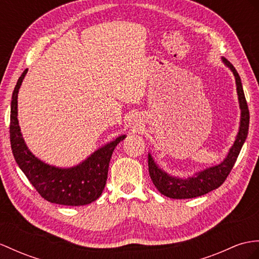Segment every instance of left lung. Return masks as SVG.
Here are the masks:
<instances>
[{
	"mask_svg": "<svg viewBox=\"0 0 259 259\" xmlns=\"http://www.w3.org/2000/svg\"><path fill=\"white\" fill-rule=\"evenodd\" d=\"M222 61L228 66L235 77L236 90L238 96L239 108H241V123H239V130L236 136V140L230 148L228 156L225 159L217 166L206 168L202 171L195 174L193 177L188 179H181L168 175L166 171L161 170L158 165H156L153 157L148 154V170L150 179L161 194L166 195L171 199H191L200 197L214 189H218L228 178L231 170L239 155L243 144L245 143L246 137L248 134L249 126V111L247 102H246L244 90L242 87L241 78L231 62L222 58Z\"/></svg>",
	"mask_w": 259,
	"mask_h": 259,
	"instance_id": "8db88e82",
	"label": "left lung"
}]
</instances>
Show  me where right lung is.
I'll return each instance as SVG.
<instances>
[{"mask_svg":"<svg viewBox=\"0 0 259 259\" xmlns=\"http://www.w3.org/2000/svg\"><path fill=\"white\" fill-rule=\"evenodd\" d=\"M26 73L27 69L18 78L11 102L10 140L17 165L37 192L49 202L72 206L89 204L102 194L113 150L126 136H118L71 168L50 166L36 158L23 140L17 119V94Z\"/></svg>","mask_w":259,"mask_h":259,"instance_id":"right-lung-1","label":"right lung"}]
</instances>
